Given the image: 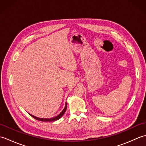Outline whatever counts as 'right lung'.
I'll list each match as a JSON object with an SVG mask.
<instances>
[{
    "label": "right lung",
    "instance_id": "right-lung-1",
    "mask_svg": "<svg viewBox=\"0 0 146 146\" xmlns=\"http://www.w3.org/2000/svg\"><path fill=\"white\" fill-rule=\"evenodd\" d=\"M66 108H67V104L66 102V104H65V107L64 108V109L63 110V111H61V112L57 115L56 117H52V118H50V119H43V118H38V117H36L35 116L33 115L30 114L31 115L33 118H35V119L39 120V121H42V122H52V121H55V120H57L58 119H60V118L63 115V114L64 113L65 111L66 110Z\"/></svg>",
    "mask_w": 146,
    "mask_h": 146
}]
</instances>
